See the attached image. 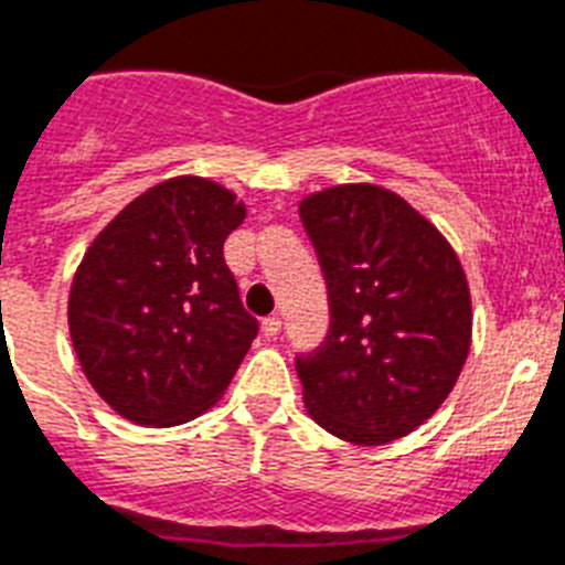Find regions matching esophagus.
<instances>
[{"label": "esophagus", "instance_id": "1", "mask_svg": "<svg viewBox=\"0 0 565 565\" xmlns=\"http://www.w3.org/2000/svg\"><path fill=\"white\" fill-rule=\"evenodd\" d=\"M260 330H264V335H278L281 333V319L278 316H267V319L260 321Z\"/></svg>", "mask_w": 565, "mask_h": 565}]
</instances>
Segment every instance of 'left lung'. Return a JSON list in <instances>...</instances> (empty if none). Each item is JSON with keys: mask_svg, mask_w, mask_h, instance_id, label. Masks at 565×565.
<instances>
[{"mask_svg": "<svg viewBox=\"0 0 565 565\" xmlns=\"http://www.w3.org/2000/svg\"><path fill=\"white\" fill-rule=\"evenodd\" d=\"M319 255L330 327L296 355L305 405L344 443L411 434L451 393L471 348V296L451 244L399 194L324 189L298 206Z\"/></svg>", "mask_w": 565, "mask_h": 565, "instance_id": "left-lung-1", "label": "left lung"}]
</instances>
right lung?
Instances as JSON below:
<instances>
[{"mask_svg":"<svg viewBox=\"0 0 565 565\" xmlns=\"http://www.w3.org/2000/svg\"><path fill=\"white\" fill-rule=\"evenodd\" d=\"M241 221L230 189L172 178L88 246L71 284V341L94 391L126 419L180 425L230 387L258 335L224 260Z\"/></svg>","mask_w":565,"mask_h":565,"instance_id":"right-lung-1","label":"right lung"}]
</instances>
